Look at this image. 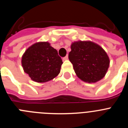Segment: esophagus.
Masks as SVG:
<instances>
[{
  "label": "esophagus",
  "instance_id": "obj_1",
  "mask_svg": "<svg viewBox=\"0 0 128 128\" xmlns=\"http://www.w3.org/2000/svg\"><path fill=\"white\" fill-rule=\"evenodd\" d=\"M68 59V55H66L65 57L63 58V60H67Z\"/></svg>",
  "mask_w": 128,
  "mask_h": 128
}]
</instances>
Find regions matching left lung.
Instances as JSON below:
<instances>
[{"mask_svg":"<svg viewBox=\"0 0 128 128\" xmlns=\"http://www.w3.org/2000/svg\"><path fill=\"white\" fill-rule=\"evenodd\" d=\"M68 59L78 78L88 82H96L103 78L110 65L103 48L92 42L72 43Z\"/></svg>","mask_w":128,"mask_h":128,"instance_id":"obj_1","label":"left lung"}]
</instances>
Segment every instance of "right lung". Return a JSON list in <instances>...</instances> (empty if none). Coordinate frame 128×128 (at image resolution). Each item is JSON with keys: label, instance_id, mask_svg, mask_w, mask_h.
<instances>
[{"label": "right lung", "instance_id": "obj_1", "mask_svg": "<svg viewBox=\"0 0 128 128\" xmlns=\"http://www.w3.org/2000/svg\"><path fill=\"white\" fill-rule=\"evenodd\" d=\"M62 63L58 51L48 42L33 44L22 58L24 72L31 80L38 82H47L57 76Z\"/></svg>", "mask_w": 128, "mask_h": 128}]
</instances>
